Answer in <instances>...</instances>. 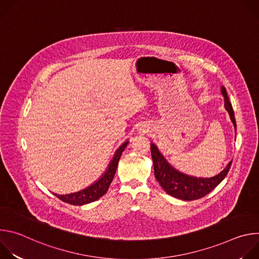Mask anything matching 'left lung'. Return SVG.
I'll return each mask as SVG.
<instances>
[{"label": "left lung", "mask_w": 259, "mask_h": 259, "mask_svg": "<svg viewBox=\"0 0 259 259\" xmlns=\"http://www.w3.org/2000/svg\"><path fill=\"white\" fill-rule=\"evenodd\" d=\"M221 93H223L225 97V107L229 112L231 120L236 129L237 124L235 113L225 87H221ZM151 153L154 163L155 177L160 183V186L168 195L184 201L198 200L213 191L225 179L231 169L233 162L231 161L219 174L210 178H202L183 174L174 169L166 161L163 155L159 152L157 145L153 142L151 143Z\"/></svg>", "instance_id": "8db88e82"}]
</instances>
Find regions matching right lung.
<instances>
[{
  "label": "right lung",
  "mask_w": 259,
  "mask_h": 259,
  "mask_svg": "<svg viewBox=\"0 0 259 259\" xmlns=\"http://www.w3.org/2000/svg\"><path fill=\"white\" fill-rule=\"evenodd\" d=\"M128 144V141L124 142L119 149L117 150L114 158L110 161L107 170L104 172V174L93 184H91L90 187L79 191L77 193H72V194H66V195H57L54 194L58 199L61 201L71 204V205H76V206H82L91 202H94L101 198L108 190L110 183L113 181V178L115 176L119 160L121 158L122 153L126 149V146Z\"/></svg>",
  "instance_id": "1"
}]
</instances>
